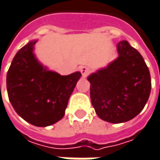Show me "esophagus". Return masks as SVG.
Instances as JSON below:
<instances>
[{
  "mask_svg": "<svg viewBox=\"0 0 160 160\" xmlns=\"http://www.w3.org/2000/svg\"><path fill=\"white\" fill-rule=\"evenodd\" d=\"M80 73H81V75H82V77H86L90 72V68L87 67V66H80Z\"/></svg>",
  "mask_w": 160,
  "mask_h": 160,
  "instance_id": "34e87169",
  "label": "esophagus"
}]
</instances>
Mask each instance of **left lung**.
Listing matches in <instances>:
<instances>
[{
	"mask_svg": "<svg viewBox=\"0 0 160 160\" xmlns=\"http://www.w3.org/2000/svg\"><path fill=\"white\" fill-rule=\"evenodd\" d=\"M118 57L88 77L90 99L97 115L110 123H122L144 108L151 90L148 68L127 41L118 43Z\"/></svg>",
	"mask_w": 160,
	"mask_h": 160,
	"instance_id": "left-lung-1",
	"label": "left lung"
}]
</instances>
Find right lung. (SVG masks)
Wrapping results in <instances>:
<instances>
[{
  "label": "right lung",
  "instance_id": "right-lung-1",
  "mask_svg": "<svg viewBox=\"0 0 160 160\" xmlns=\"http://www.w3.org/2000/svg\"><path fill=\"white\" fill-rule=\"evenodd\" d=\"M32 41L16 53L7 72L9 99L19 116L37 127L61 120L81 73L67 76L48 71L36 59Z\"/></svg>",
  "mask_w": 160,
  "mask_h": 160
}]
</instances>
